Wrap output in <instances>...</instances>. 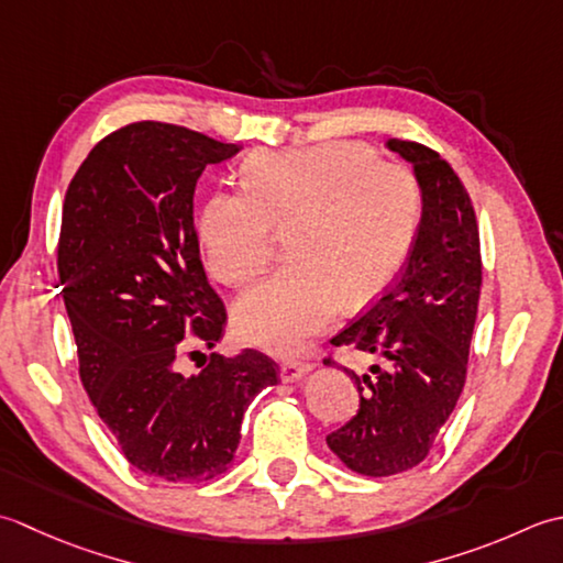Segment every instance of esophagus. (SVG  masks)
Returning a JSON list of instances; mask_svg holds the SVG:
<instances>
[{
	"mask_svg": "<svg viewBox=\"0 0 563 563\" xmlns=\"http://www.w3.org/2000/svg\"><path fill=\"white\" fill-rule=\"evenodd\" d=\"M282 382L286 384H294V382H301V378L311 372V364L308 362H282Z\"/></svg>",
	"mask_w": 563,
	"mask_h": 563,
	"instance_id": "obj_1",
	"label": "esophagus"
}]
</instances>
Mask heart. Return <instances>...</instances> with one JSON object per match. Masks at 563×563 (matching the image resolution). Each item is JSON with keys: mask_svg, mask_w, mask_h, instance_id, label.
Returning <instances> with one entry per match:
<instances>
[{"mask_svg": "<svg viewBox=\"0 0 563 563\" xmlns=\"http://www.w3.org/2000/svg\"><path fill=\"white\" fill-rule=\"evenodd\" d=\"M420 218L412 172L376 159L364 143L332 141L262 151L245 163V189L216 191L197 235L206 267L225 286L265 272L274 231H286L291 265L250 289L233 311L238 338L294 354L323 332L340 303L357 308L404 265Z\"/></svg>", "mask_w": 563, "mask_h": 563, "instance_id": "b5f03b06", "label": "heart"}]
</instances>
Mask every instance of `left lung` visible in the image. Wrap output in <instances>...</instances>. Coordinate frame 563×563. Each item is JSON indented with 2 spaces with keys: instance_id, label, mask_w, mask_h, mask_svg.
<instances>
[{
  "instance_id": "obj_1",
  "label": "left lung",
  "mask_w": 563,
  "mask_h": 563,
  "mask_svg": "<svg viewBox=\"0 0 563 563\" xmlns=\"http://www.w3.org/2000/svg\"><path fill=\"white\" fill-rule=\"evenodd\" d=\"M386 145L420 185L416 243L384 296L330 340L374 362L362 374L342 366L357 384L360 410L325 438L362 476L408 472L430 454L462 396L481 294L478 225L462 179L428 145Z\"/></svg>"
}]
</instances>
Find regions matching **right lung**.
<instances>
[{
  "label": "right lung",
  "instance_id": "obj_1",
  "mask_svg": "<svg viewBox=\"0 0 563 563\" xmlns=\"http://www.w3.org/2000/svg\"><path fill=\"white\" fill-rule=\"evenodd\" d=\"M238 151L185 125L129 123L91 147L63 203L57 277L79 378L123 456L172 484L221 476L250 400L279 382L277 362L257 350L213 352L199 374L179 369L191 342L211 350L223 338L194 189L206 165Z\"/></svg>",
  "mask_w": 563,
  "mask_h": 563
}]
</instances>
